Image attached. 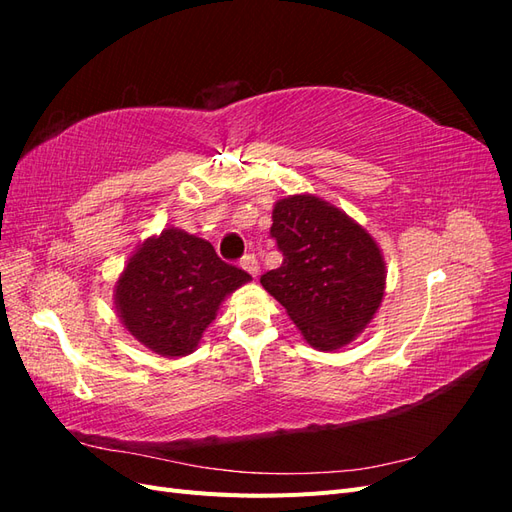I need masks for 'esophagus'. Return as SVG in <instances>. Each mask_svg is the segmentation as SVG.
<instances>
[{
	"label": "esophagus",
	"instance_id": "obj_1",
	"mask_svg": "<svg viewBox=\"0 0 512 512\" xmlns=\"http://www.w3.org/2000/svg\"><path fill=\"white\" fill-rule=\"evenodd\" d=\"M241 267L250 273L252 277H256L258 275V271H260V267H258V260H256V256L254 254H247V256H243V260H241Z\"/></svg>",
	"mask_w": 512,
	"mask_h": 512
}]
</instances>
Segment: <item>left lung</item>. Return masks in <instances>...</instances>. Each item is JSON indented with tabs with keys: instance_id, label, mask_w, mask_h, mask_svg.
I'll return each instance as SVG.
<instances>
[{
	"instance_id": "obj_1",
	"label": "left lung",
	"mask_w": 512,
	"mask_h": 512,
	"mask_svg": "<svg viewBox=\"0 0 512 512\" xmlns=\"http://www.w3.org/2000/svg\"><path fill=\"white\" fill-rule=\"evenodd\" d=\"M271 237L284 260L260 277L262 288L284 305L309 346H348L384 297L386 267L374 237L314 194L277 200Z\"/></svg>"
}]
</instances>
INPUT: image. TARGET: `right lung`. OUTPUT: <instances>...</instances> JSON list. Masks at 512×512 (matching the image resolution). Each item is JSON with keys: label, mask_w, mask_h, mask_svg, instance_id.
<instances>
[{"label": "right lung", "mask_w": 512, "mask_h": 512, "mask_svg": "<svg viewBox=\"0 0 512 512\" xmlns=\"http://www.w3.org/2000/svg\"><path fill=\"white\" fill-rule=\"evenodd\" d=\"M250 280L209 241L168 226L130 256L115 284V309L134 339L179 359L196 350L228 294Z\"/></svg>", "instance_id": "obj_1"}]
</instances>
